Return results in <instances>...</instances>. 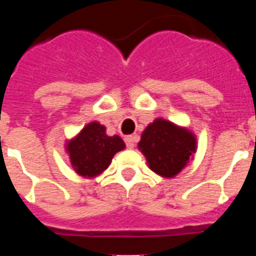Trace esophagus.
I'll return each mask as SVG.
<instances>
[{
	"instance_id": "obj_1",
	"label": "esophagus",
	"mask_w": 256,
	"mask_h": 256,
	"mask_svg": "<svg viewBox=\"0 0 256 256\" xmlns=\"http://www.w3.org/2000/svg\"><path fill=\"white\" fill-rule=\"evenodd\" d=\"M124 142H126V148H133L136 144V137L134 136H126V138H124Z\"/></svg>"
}]
</instances>
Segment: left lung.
I'll use <instances>...</instances> for the list:
<instances>
[{"instance_id":"left-lung-1","label":"left lung","mask_w":256,"mask_h":256,"mask_svg":"<svg viewBox=\"0 0 256 256\" xmlns=\"http://www.w3.org/2000/svg\"><path fill=\"white\" fill-rule=\"evenodd\" d=\"M151 170L172 178L180 173L196 150L195 136L184 128L156 119L142 133L138 144Z\"/></svg>"}]
</instances>
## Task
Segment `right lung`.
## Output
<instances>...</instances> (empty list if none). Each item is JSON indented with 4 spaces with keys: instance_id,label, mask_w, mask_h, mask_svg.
I'll return each instance as SVG.
<instances>
[{
    "instance_id": "right-lung-1",
    "label": "right lung",
    "mask_w": 256,
    "mask_h": 256,
    "mask_svg": "<svg viewBox=\"0 0 256 256\" xmlns=\"http://www.w3.org/2000/svg\"><path fill=\"white\" fill-rule=\"evenodd\" d=\"M105 130V126L94 122L68 144L70 162L83 177L100 174L108 168L112 156L126 148L119 136L108 137Z\"/></svg>"
}]
</instances>
